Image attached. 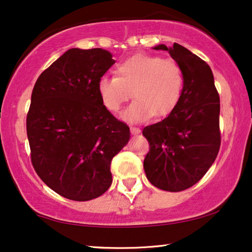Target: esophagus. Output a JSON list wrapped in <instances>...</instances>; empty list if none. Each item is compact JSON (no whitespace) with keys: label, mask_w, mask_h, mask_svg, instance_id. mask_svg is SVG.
<instances>
[{"label":"esophagus","mask_w":252,"mask_h":252,"mask_svg":"<svg viewBox=\"0 0 252 252\" xmlns=\"http://www.w3.org/2000/svg\"><path fill=\"white\" fill-rule=\"evenodd\" d=\"M130 133H132L133 135H137V134L141 133V129L137 128V127H130Z\"/></svg>","instance_id":"esophagus-1"}]
</instances>
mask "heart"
<instances>
[{"mask_svg":"<svg viewBox=\"0 0 252 252\" xmlns=\"http://www.w3.org/2000/svg\"><path fill=\"white\" fill-rule=\"evenodd\" d=\"M116 77H102L97 93L108 111L116 113L128 101L134 102L122 113L132 124L146 123L153 117H166L177 108L184 93V72L178 63L153 55H134L120 62Z\"/></svg>","mask_w":252,"mask_h":252,"instance_id":"1","label":"heart"}]
</instances>
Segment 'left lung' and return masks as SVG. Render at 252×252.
<instances>
[{
  "label": "left lung",
  "instance_id": "left-lung-1",
  "mask_svg": "<svg viewBox=\"0 0 252 252\" xmlns=\"http://www.w3.org/2000/svg\"><path fill=\"white\" fill-rule=\"evenodd\" d=\"M165 50L184 72L181 99L161 122L144 127L150 143L143 168L155 187L181 191L201 180L216 160L220 148V99L211 67L181 44Z\"/></svg>",
  "mask_w": 252,
  "mask_h": 252
}]
</instances>
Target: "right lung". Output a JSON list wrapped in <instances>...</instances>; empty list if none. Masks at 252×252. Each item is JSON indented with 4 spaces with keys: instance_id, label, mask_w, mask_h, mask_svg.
Returning <instances> with one entry per match:
<instances>
[{
    "instance_id": "1",
    "label": "right lung",
    "mask_w": 252,
    "mask_h": 252,
    "mask_svg": "<svg viewBox=\"0 0 252 252\" xmlns=\"http://www.w3.org/2000/svg\"><path fill=\"white\" fill-rule=\"evenodd\" d=\"M110 51L72 48L34 85L26 128L34 170L55 192L91 201L112 184V158L129 127L102 104L97 82L115 64Z\"/></svg>"
}]
</instances>
